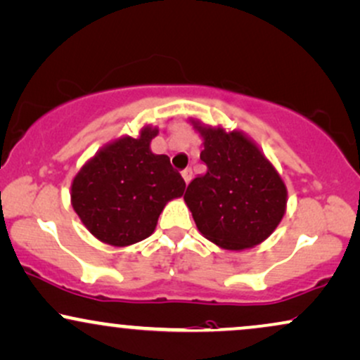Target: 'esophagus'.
<instances>
[{"label": "esophagus", "instance_id": "obj_1", "mask_svg": "<svg viewBox=\"0 0 360 360\" xmlns=\"http://www.w3.org/2000/svg\"><path fill=\"white\" fill-rule=\"evenodd\" d=\"M181 176H183V179L186 181V184H188L189 181H191V177H193V171H191V167L184 169V171L181 172Z\"/></svg>", "mask_w": 360, "mask_h": 360}]
</instances>
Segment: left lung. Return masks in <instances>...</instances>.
<instances>
[{
	"label": "left lung",
	"mask_w": 360,
	"mask_h": 360,
	"mask_svg": "<svg viewBox=\"0 0 360 360\" xmlns=\"http://www.w3.org/2000/svg\"><path fill=\"white\" fill-rule=\"evenodd\" d=\"M205 139L199 174L184 201L201 235L224 250H245L266 240L287 206V188L278 172L241 132L206 129L193 120Z\"/></svg>",
	"instance_id": "1"
}]
</instances>
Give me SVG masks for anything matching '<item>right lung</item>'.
<instances>
[{
  "instance_id": "obj_1",
  "label": "right lung",
  "mask_w": 360,
  "mask_h": 360,
  "mask_svg": "<svg viewBox=\"0 0 360 360\" xmlns=\"http://www.w3.org/2000/svg\"><path fill=\"white\" fill-rule=\"evenodd\" d=\"M155 136L158 129L146 127L137 139L112 142L73 179V210L103 243L127 246L146 240L166 202L183 196L186 183L167 155L150 153Z\"/></svg>"
}]
</instances>
